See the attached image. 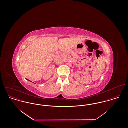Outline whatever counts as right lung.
I'll list each match as a JSON object with an SVG mask.
<instances>
[{
  "label": "right lung",
  "mask_w": 128,
  "mask_h": 128,
  "mask_svg": "<svg viewBox=\"0 0 128 128\" xmlns=\"http://www.w3.org/2000/svg\"><path fill=\"white\" fill-rule=\"evenodd\" d=\"M29 81H30V80H29Z\"/></svg>",
  "instance_id": "add662e5"
}]
</instances>
